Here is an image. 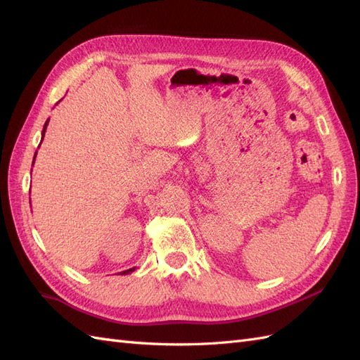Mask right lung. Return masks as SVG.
<instances>
[{
  "mask_svg": "<svg viewBox=\"0 0 360 360\" xmlns=\"http://www.w3.org/2000/svg\"><path fill=\"white\" fill-rule=\"evenodd\" d=\"M48 123H49V120H46V123H45V126H43V130H41V139H43V136H45V132H46V127H48ZM36 155H37V151H36ZM34 159H36V156H34ZM32 165H34V160H32ZM135 270V267H132V269H129V270H124V271H122V275H129V274H132V271Z\"/></svg>",
  "mask_w": 360,
  "mask_h": 360,
  "instance_id": "right-lung-1",
  "label": "right lung"
}]
</instances>
